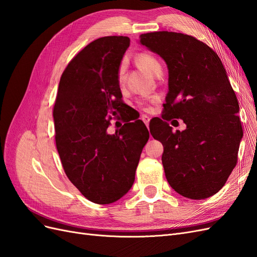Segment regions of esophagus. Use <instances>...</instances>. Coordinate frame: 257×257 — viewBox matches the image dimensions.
<instances>
[{"instance_id": "34e87169", "label": "esophagus", "mask_w": 257, "mask_h": 257, "mask_svg": "<svg viewBox=\"0 0 257 257\" xmlns=\"http://www.w3.org/2000/svg\"><path fill=\"white\" fill-rule=\"evenodd\" d=\"M142 120L145 122V124L147 125V127H149V122H150V116H148L146 114L142 115Z\"/></svg>"}]
</instances>
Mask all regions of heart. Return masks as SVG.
<instances>
[{
  "instance_id": "1",
  "label": "heart",
  "mask_w": 257,
  "mask_h": 257,
  "mask_svg": "<svg viewBox=\"0 0 257 257\" xmlns=\"http://www.w3.org/2000/svg\"><path fill=\"white\" fill-rule=\"evenodd\" d=\"M137 64L143 67L147 73H149L150 75L158 77L159 75L162 74V65L160 63V61L155 58L154 56H152L151 53H147V52H143L139 53L137 58ZM125 80V64L122 63L120 64L119 68H118V81L120 84H122ZM153 102H157V97H154ZM141 106L146 107V104L141 103Z\"/></svg>"
}]
</instances>
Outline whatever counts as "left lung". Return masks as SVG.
Segmentation results:
<instances>
[{
  "label": "left lung",
  "mask_w": 257,
  "mask_h": 257,
  "mask_svg": "<svg viewBox=\"0 0 257 257\" xmlns=\"http://www.w3.org/2000/svg\"><path fill=\"white\" fill-rule=\"evenodd\" d=\"M139 38L168 67L162 119L155 118L150 128L164 146L162 163L167 181L184 197L212 196L235 168L243 135L237 96L222 61L191 35L160 31ZM170 118L183 119L187 130L173 132L167 123Z\"/></svg>",
  "instance_id": "left-lung-1"
}]
</instances>
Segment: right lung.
Wrapping results in <instances>:
<instances>
[{
  "instance_id": "obj_1",
  "label": "right lung",
  "mask_w": 257,
  "mask_h": 257,
  "mask_svg": "<svg viewBox=\"0 0 257 257\" xmlns=\"http://www.w3.org/2000/svg\"><path fill=\"white\" fill-rule=\"evenodd\" d=\"M130 46L127 36L93 41L61 76L53 107L56 145L67 178L92 203L106 205L125 195L149 132L126 111L123 126L107 134L111 115L127 109L118 68ZM132 120V122L129 121Z\"/></svg>"
}]
</instances>
